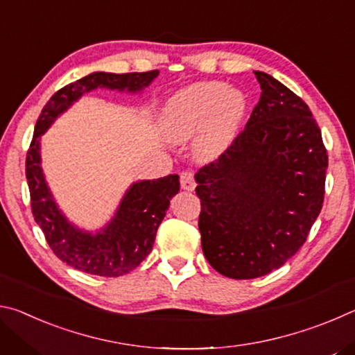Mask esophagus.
<instances>
[{
	"label": "esophagus",
	"instance_id": "obj_1",
	"mask_svg": "<svg viewBox=\"0 0 355 355\" xmlns=\"http://www.w3.org/2000/svg\"><path fill=\"white\" fill-rule=\"evenodd\" d=\"M180 184H182V188L184 191H194V188H196L194 173L189 171L182 172V175H180Z\"/></svg>",
	"mask_w": 355,
	"mask_h": 355
}]
</instances>
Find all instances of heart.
Wrapping results in <instances>:
<instances>
[{
    "label": "heart",
    "instance_id": "b5f03b06",
    "mask_svg": "<svg viewBox=\"0 0 355 355\" xmlns=\"http://www.w3.org/2000/svg\"><path fill=\"white\" fill-rule=\"evenodd\" d=\"M245 111L244 95L225 83H199L180 91L167 101L163 131L173 142L202 135L196 144L202 159H211L230 146Z\"/></svg>",
    "mask_w": 355,
    "mask_h": 355
}]
</instances>
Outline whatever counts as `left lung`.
I'll use <instances>...</instances> for the list:
<instances>
[{
    "label": "left lung",
    "instance_id": "obj_1",
    "mask_svg": "<svg viewBox=\"0 0 355 355\" xmlns=\"http://www.w3.org/2000/svg\"><path fill=\"white\" fill-rule=\"evenodd\" d=\"M261 97L244 130L196 173L208 263L225 277L266 275L290 260L321 213L327 152L310 107L254 71Z\"/></svg>",
    "mask_w": 355,
    "mask_h": 355
}]
</instances>
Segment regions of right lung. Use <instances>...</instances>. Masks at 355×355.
I'll list each match as a JSON object with an SVG mask.
<instances>
[{
  "label": "right lung",
  "instance_id": "1",
  "mask_svg": "<svg viewBox=\"0 0 355 355\" xmlns=\"http://www.w3.org/2000/svg\"><path fill=\"white\" fill-rule=\"evenodd\" d=\"M158 73V70L122 75L94 71L59 89L48 100L35 123L26 155L33 216L55 255L78 271L101 277H119L139 266L153 248L156 230L164 219L171 199L180 191L178 175L133 183L120 200L110 224L97 233L84 232L69 222L53 199L40 167V136L81 95L98 87L136 94L147 87Z\"/></svg>",
  "mask_w": 355,
  "mask_h": 355
}]
</instances>
